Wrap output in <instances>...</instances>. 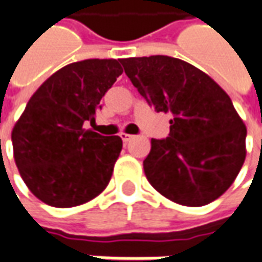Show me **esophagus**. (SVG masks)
<instances>
[{"instance_id":"esophagus-1","label":"esophagus","mask_w":262,"mask_h":262,"mask_svg":"<svg viewBox=\"0 0 262 262\" xmlns=\"http://www.w3.org/2000/svg\"><path fill=\"white\" fill-rule=\"evenodd\" d=\"M120 138H122V140H123L124 143H126V142L132 140V139H133V136H132V135H127V133H120Z\"/></svg>"}]
</instances>
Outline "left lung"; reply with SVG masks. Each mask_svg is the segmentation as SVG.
<instances>
[{"label": "left lung", "mask_w": 262, "mask_h": 262, "mask_svg": "<svg viewBox=\"0 0 262 262\" xmlns=\"http://www.w3.org/2000/svg\"><path fill=\"white\" fill-rule=\"evenodd\" d=\"M132 84L170 113L166 139H152L145 175L165 198L204 206L235 181L245 161L247 127L229 96L195 66L168 56L122 58Z\"/></svg>", "instance_id": "obj_1"}]
</instances>
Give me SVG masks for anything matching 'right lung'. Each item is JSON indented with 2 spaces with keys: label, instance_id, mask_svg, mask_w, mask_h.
<instances>
[{
  "label": "right lung",
  "instance_id": "add662e5",
  "mask_svg": "<svg viewBox=\"0 0 262 262\" xmlns=\"http://www.w3.org/2000/svg\"><path fill=\"white\" fill-rule=\"evenodd\" d=\"M123 73L120 60L64 66L37 89L12 129L14 159L28 189L44 204L71 208L104 191L122 150L119 136L86 130L101 97Z\"/></svg>",
  "mask_w": 262,
  "mask_h": 262
}]
</instances>
